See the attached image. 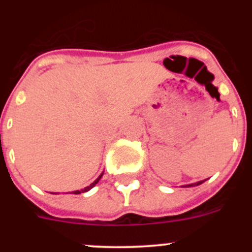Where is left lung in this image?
Wrapping results in <instances>:
<instances>
[{
	"label": "left lung",
	"mask_w": 252,
	"mask_h": 252,
	"mask_svg": "<svg viewBox=\"0 0 252 252\" xmlns=\"http://www.w3.org/2000/svg\"><path fill=\"white\" fill-rule=\"evenodd\" d=\"M206 180V179H205ZM205 180H201V182H197V183H192V184H188V185H183V188H191V187H196V185L202 184Z\"/></svg>",
	"instance_id": "left-lung-1"
}]
</instances>
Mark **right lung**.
Masks as SVG:
<instances>
[{
  "label": "right lung",
  "instance_id": "obj_1",
  "mask_svg": "<svg viewBox=\"0 0 252 252\" xmlns=\"http://www.w3.org/2000/svg\"><path fill=\"white\" fill-rule=\"evenodd\" d=\"M102 175H103V172H102V173H101L100 175H98V178H97V179H96L95 182H94V183H91V184L89 185V187L84 188V189H81V190H75V191H72V192H73V194H81V192H86V191H89V190H90V189H93V188L95 187L96 184H97V183H98V180L101 179V177H102ZM52 194H53V192H52Z\"/></svg>",
  "mask_w": 252,
  "mask_h": 252
}]
</instances>
